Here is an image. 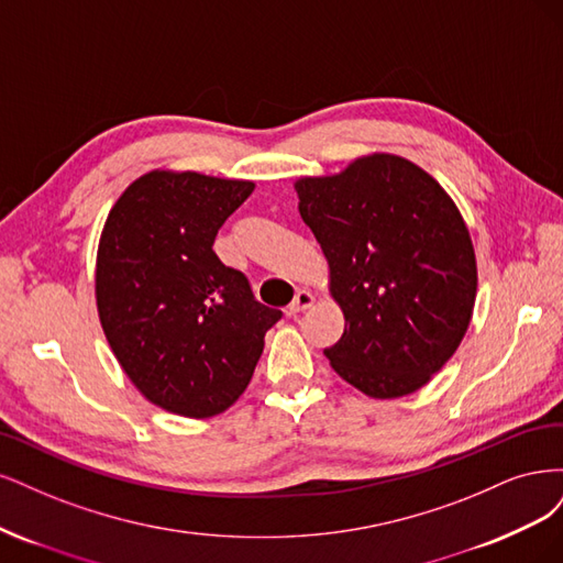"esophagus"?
I'll return each instance as SVG.
<instances>
[{
    "mask_svg": "<svg viewBox=\"0 0 563 563\" xmlns=\"http://www.w3.org/2000/svg\"><path fill=\"white\" fill-rule=\"evenodd\" d=\"M313 295L308 292V289H299V292L295 295V299H292V303L287 306V313L289 316H299V313H303L306 308H311L313 306Z\"/></svg>",
    "mask_w": 563,
    "mask_h": 563,
    "instance_id": "esophagus-1",
    "label": "esophagus"
}]
</instances>
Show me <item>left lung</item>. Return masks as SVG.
Returning <instances> with one entry per match:
<instances>
[{
	"instance_id": "obj_1",
	"label": "left lung",
	"mask_w": 563,
	"mask_h": 563,
	"mask_svg": "<svg viewBox=\"0 0 563 563\" xmlns=\"http://www.w3.org/2000/svg\"><path fill=\"white\" fill-rule=\"evenodd\" d=\"M295 191L346 320L324 349L332 369L374 400L423 388L473 320L477 260L461 210L432 175L384 152L299 177Z\"/></svg>"
}]
</instances>
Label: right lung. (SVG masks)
I'll use <instances>...</instances> for the list:
<instances>
[{
  "label": "right lung",
  "mask_w": 563,
  "mask_h": 563,
  "mask_svg": "<svg viewBox=\"0 0 563 563\" xmlns=\"http://www.w3.org/2000/svg\"><path fill=\"white\" fill-rule=\"evenodd\" d=\"M252 191L250 179L150 170L117 198L100 233L96 303L110 349L152 405L187 419L239 400L280 320L212 250Z\"/></svg>",
  "instance_id": "add662e5"
}]
</instances>
